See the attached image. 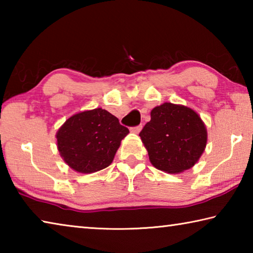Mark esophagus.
<instances>
[{
    "mask_svg": "<svg viewBox=\"0 0 253 253\" xmlns=\"http://www.w3.org/2000/svg\"><path fill=\"white\" fill-rule=\"evenodd\" d=\"M142 128H143L142 125L136 126V127H131V128H130V131L134 132V134H138V132H139L140 130H142Z\"/></svg>",
    "mask_w": 253,
    "mask_h": 253,
    "instance_id": "obj_1",
    "label": "esophagus"
}]
</instances>
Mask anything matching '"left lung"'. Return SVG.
<instances>
[{
	"mask_svg": "<svg viewBox=\"0 0 253 253\" xmlns=\"http://www.w3.org/2000/svg\"><path fill=\"white\" fill-rule=\"evenodd\" d=\"M149 161L157 169L179 174L202 156L208 143L207 126L190 107L164 102L151 111V121L140 131Z\"/></svg>",
	"mask_w": 253,
	"mask_h": 253,
	"instance_id": "8db88e82",
	"label": "left lung"
}]
</instances>
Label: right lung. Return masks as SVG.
Instances as JSON below:
<instances>
[{"instance_id":"1","label":"right lung","mask_w":253,"mask_h":253,"mask_svg":"<svg viewBox=\"0 0 253 253\" xmlns=\"http://www.w3.org/2000/svg\"><path fill=\"white\" fill-rule=\"evenodd\" d=\"M128 128L102 108L72 115L59 128L55 138L60 156L76 172L90 174L109 166L128 135Z\"/></svg>"}]
</instances>
